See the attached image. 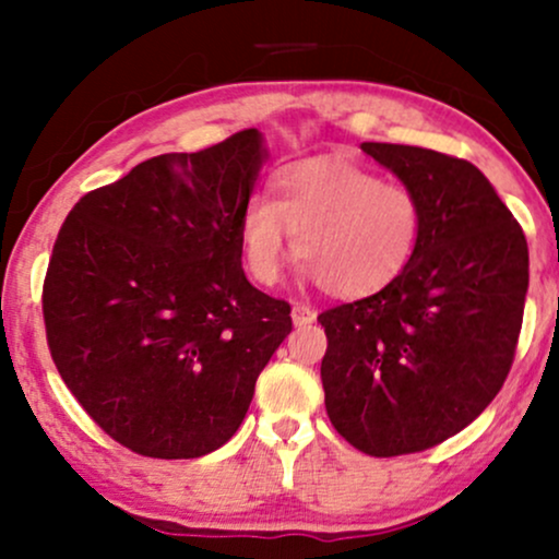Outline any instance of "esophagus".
<instances>
[{
	"label": "esophagus",
	"instance_id": "esophagus-1",
	"mask_svg": "<svg viewBox=\"0 0 559 559\" xmlns=\"http://www.w3.org/2000/svg\"><path fill=\"white\" fill-rule=\"evenodd\" d=\"M292 320L294 325H310L312 320H316V310H312L310 305H305V301H294Z\"/></svg>",
	"mask_w": 559,
	"mask_h": 559
}]
</instances>
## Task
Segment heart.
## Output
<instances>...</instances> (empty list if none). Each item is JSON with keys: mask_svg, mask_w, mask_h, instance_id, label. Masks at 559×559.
Segmentation results:
<instances>
[{"mask_svg": "<svg viewBox=\"0 0 559 559\" xmlns=\"http://www.w3.org/2000/svg\"><path fill=\"white\" fill-rule=\"evenodd\" d=\"M423 202L407 183L383 181L349 159L320 157L275 176L273 202L258 199L243 215V252L262 286L278 281L294 254L323 292L365 299L407 271L423 236Z\"/></svg>", "mask_w": 559, "mask_h": 559, "instance_id": "1", "label": "heart"}]
</instances>
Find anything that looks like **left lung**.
<instances>
[{
    "label": "left lung",
    "instance_id": "left-lung-1",
    "mask_svg": "<svg viewBox=\"0 0 559 559\" xmlns=\"http://www.w3.org/2000/svg\"><path fill=\"white\" fill-rule=\"evenodd\" d=\"M423 202L413 262L389 288L320 312L325 409L370 457L431 449L499 394L523 325L528 243L467 159L365 141Z\"/></svg>",
    "mask_w": 559,
    "mask_h": 559
}]
</instances>
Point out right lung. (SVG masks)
<instances>
[{
  "label": "right lung",
  "mask_w": 559,
  "mask_h": 559,
  "mask_svg": "<svg viewBox=\"0 0 559 559\" xmlns=\"http://www.w3.org/2000/svg\"><path fill=\"white\" fill-rule=\"evenodd\" d=\"M262 157L258 128L152 157L81 197L57 234L41 292L57 373L141 457L226 444L292 331L288 301L241 267Z\"/></svg>",
  "instance_id": "obj_1"
}]
</instances>
